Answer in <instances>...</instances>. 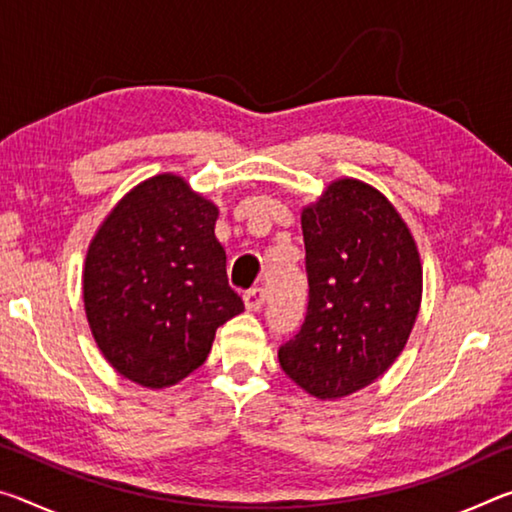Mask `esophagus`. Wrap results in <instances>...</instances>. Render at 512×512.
<instances>
[{
    "mask_svg": "<svg viewBox=\"0 0 512 512\" xmlns=\"http://www.w3.org/2000/svg\"><path fill=\"white\" fill-rule=\"evenodd\" d=\"M266 300V291L262 287H255L244 293V305L248 311H259Z\"/></svg>",
    "mask_w": 512,
    "mask_h": 512,
    "instance_id": "1",
    "label": "esophagus"
}]
</instances>
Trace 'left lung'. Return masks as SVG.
<instances>
[{"label":"left lung","instance_id":"8db88e82","mask_svg":"<svg viewBox=\"0 0 512 512\" xmlns=\"http://www.w3.org/2000/svg\"><path fill=\"white\" fill-rule=\"evenodd\" d=\"M300 223L307 316L277 359L302 391L339 400L384 375L409 341L422 300L420 253L393 203L354 178L329 183Z\"/></svg>","mask_w":512,"mask_h":512}]
</instances>
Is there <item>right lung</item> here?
Listing matches in <instances>:
<instances>
[{
    "label": "right lung",
    "mask_w": 512,
    "mask_h": 512,
    "mask_svg": "<svg viewBox=\"0 0 512 512\" xmlns=\"http://www.w3.org/2000/svg\"><path fill=\"white\" fill-rule=\"evenodd\" d=\"M219 207L160 173L112 207L83 268L85 316L121 377L167 388L203 366L216 327L244 311L214 237Z\"/></svg>",
    "instance_id": "1"
}]
</instances>
